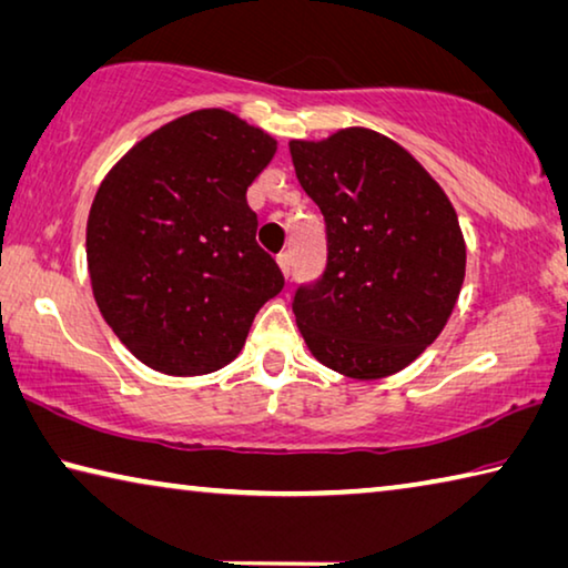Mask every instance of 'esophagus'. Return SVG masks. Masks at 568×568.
I'll use <instances>...</instances> for the list:
<instances>
[{
    "instance_id": "34e87169",
    "label": "esophagus",
    "mask_w": 568,
    "mask_h": 568,
    "mask_svg": "<svg viewBox=\"0 0 568 568\" xmlns=\"http://www.w3.org/2000/svg\"><path fill=\"white\" fill-rule=\"evenodd\" d=\"M277 265H281L285 277H291V273H293V252H281V255H277Z\"/></svg>"
}]
</instances>
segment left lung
Returning a JSON list of instances; mask_svg holds the SVG:
<instances>
[{
  "mask_svg": "<svg viewBox=\"0 0 568 568\" xmlns=\"http://www.w3.org/2000/svg\"><path fill=\"white\" fill-rule=\"evenodd\" d=\"M295 176L318 204L326 265L293 293V313L321 364L382 379L439 336L465 281L453 204L399 143L366 129L291 141Z\"/></svg>",
  "mask_w": 568,
  "mask_h": 568,
  "instance_id": "1",
  "label": "left lung"
}]
</instances>
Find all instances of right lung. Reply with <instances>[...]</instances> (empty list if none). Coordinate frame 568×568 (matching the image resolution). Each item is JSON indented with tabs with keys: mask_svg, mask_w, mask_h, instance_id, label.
<instances>
[{
	"mask_svg": "<svg viewBox=\"0 0 568 568\" xmlns=\"http://www.w3.org/2000/svg\"><path fill=\"white\" fill-rule=\"evenodd\" d=\"M275 141L220 108L136 143L95 194L88 270L108 326L156 372H217L245 346L255 313L283 291L257 245L247 186Z\"/></svg>",
	"mask_w": 568,
	"mask_h": 568,
	"instance_id": "obj_1",
	"label": "right lung"
}]
</instances>
